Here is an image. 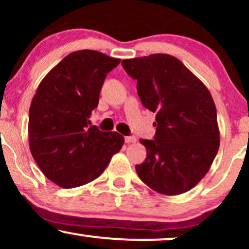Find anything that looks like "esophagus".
Segmentation results:
<instances>
[{
  "instance_id": "1",
  "label": "esophagus",
  "mask_w": 249,
  "mask_h": 249,
  "mask_svg": "<svg viewBox=\"0 0 249 249\" xmlns=\"http://www.w3.org/2000/svg\"><path fill=\"white\" fill-rule=\"evenodd\" d=\"M137 142L136 137H125V142L126 144H133V142Z\"/></svg>"
}]
</instances>
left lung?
<instances>
[{"instance_id":"1","label":"left lung","mask_w":249,"mask_h":249,"mask_svg":"<svg viewBox=\"0 0 249 249\" xmlns=\"http://www.w3.org/2000/svg\"><path fill=\"white\" fill-rule=\"evenodd\" d=\"M137 79L142 104L156 112L154 141L141 139L146 159L137 165L139 178L165 196H178L206 176L218 153L216 107L206 85L176 57L153 53L124 59Z\"/></svg>"}]
</instances>
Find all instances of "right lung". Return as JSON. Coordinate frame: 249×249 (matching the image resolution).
<instances>
[{
  "label": "right lung",
  "mask_w": 249,
  "mask_h": 249,
  "mask_svg": "<svg viewBox=\"0 0 249 249\" xmlns=\"http://www.w3.org/2000/svg\"><path fill=\"white\" fill-rule=\"evenodd\" d=\"M119 63L95 50L73 51L39 83L29 108V147L57 186L73 188L97 179L121 151L122 134L89 126L105 77Z\"/></svg>",
  "instance_id": "right-lung-1"
}]
</instances>
